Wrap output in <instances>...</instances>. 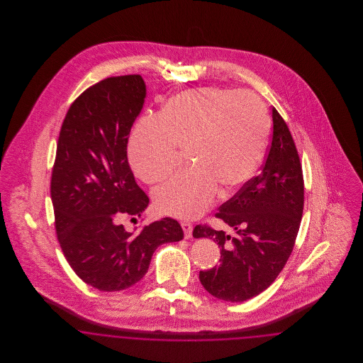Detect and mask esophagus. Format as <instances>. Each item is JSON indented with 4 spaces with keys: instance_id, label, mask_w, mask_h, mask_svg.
I'll use <instances>...</instances> for the list:
<instances>
[{
    "instance_id": "1",
    "label": "esophagus",
    "mask_w": 363,
    "mask_h": 363,
    "mask_svg": "<svg viewBox=\"0 0 363 363\" xmlns=\"http://www.w3.org/2000/svg\"><path fill=\"white\" fill-rule=\"evenodd\" d=\"M181 225H182V228H184L185 238H190V237H191V233H193V225H190L189 222H182Z\"/></svg>"
}]
</instances>
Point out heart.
I'll return each mask as SVG.
<instances>
[{
  "instance_id": "obj_1",
  "label": "heart",
  "mask_w": 363,
  "mask_h": 363,
  "mask_svg": "<svg viewBox=\"0 0 363 363\" xmlns=\"http://www.w3.org/2000/svg\"><path fill=\"white\" fill-rule=\"evenodd\" d=\"M269 138V116L252 92L216 86L182 91L170 98L156 118L133 129L128 154L141 181L166 179L186 151L190 169L154 191L159 212L196 218L215 200L217 186L228 194L259 169Z\"/></svg>"
}]
</instances>
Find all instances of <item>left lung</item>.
Listing matches in <instances>:
<instances>
[{"mask_svg": "<svg viewBox=\"0 0 363 363\" xmlns=\"http://www.w3.org/2000/svg\"><path fill=\"white\" fill-rule=\"evenodd\" d=\"M272 135L262 172L250 178L215 218L231 233L197 225L193 237L220 247L219 264L200 271L208 293L227 302H243L267 290L291 256L303 213L305 184L291 132L272 107Z\"/></svg>", "mask_w": 363, "mask_h": 363, "instance_id": "1", "label": "left lung"}]
</instances>
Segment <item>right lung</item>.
Returning a JSON list of instances; mask_svg holds the SVG:
<instances>
[{
  "instance_id": "obj_1",
  "label": "right lung",
  "mask_w": 363,
  "mask_h": 363,
  "mask_svg": "<svg viewBox=\"0 0 363 363\" xmlns=\"http://www.w3.org/2000/svg\"><path fill=\"white\" fill-rule=\"evenodd\" d=\"M144 98L140 74L104 79L70 104L57 143L50 182L57 238L74 274L101 291L133 286L159 245L184 238L172 218L138 234L120 223L121 216H141L150 203L126 151Z\"/></svg>"
}]
</instances>
